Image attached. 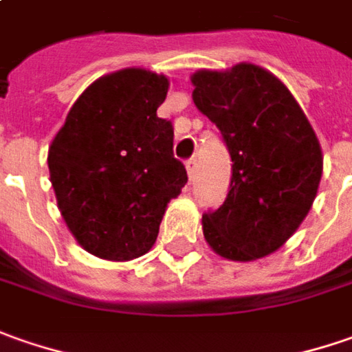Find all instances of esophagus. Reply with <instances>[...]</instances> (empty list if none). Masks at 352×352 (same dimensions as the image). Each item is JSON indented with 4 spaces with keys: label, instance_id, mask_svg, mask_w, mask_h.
Wrapping results in <instances>:
<instances>
[{
    "label": "esophagus",
    "instance_id": "esophagus-1",
    "mask_svg": "<svg viewBox=\"0 0 352 352\" xmlns=\"http://www.w3.org/2000/svg\"><path fill=\"white\" fill-rule=\"evenodd\" d=\"M185 167H187L188 179H192V177H195V171H197V160H195V157H190L187 164H185Z\"/></svg>",
    "mask_w": 352,
    "mask_h": 352
}]
</instances>
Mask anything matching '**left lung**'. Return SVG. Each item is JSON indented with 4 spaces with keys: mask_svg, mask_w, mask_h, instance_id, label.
I'll return each instance as SVG.
<instances>
[{
    "mask_svg": "<svg viewBox=\"0 0 352 352\" xmlns=\"http://www.w3.org/2000/svg\"><path fill=\"white\" fill-rule=\"evenodd\" d=\"M190 81L192 101L234 162L224 204L202 214L204 239L230 261L267 257L296 232L318 195V136L285 83L263 67L199 69Z\"/></svg>",
    "mask_w": 352,
    "mask_h": 352,
    "instance_id": "obj_1",
    "label": "left lung"
}]
</instances>
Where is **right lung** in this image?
Segmentation results:
<instances>
[{
  "label": "right lung",
  "mask_w": 352,
  "mask_h": 352,
  "mask_svg": "<svg viewBox=\"0 0 352 352\" xmlns=\"http://www.w3.org/2000/svg\"><path fill=\"white\" fill-rule=\"evenodd\" d=\"M169 79L126 67L81 93L50 144L58 208L95 257L130 261L157 239L167 202L187 183L173 126L157 116Z\"/></svg>",
  "instance_id": "obj_1"
}]
</instances>
